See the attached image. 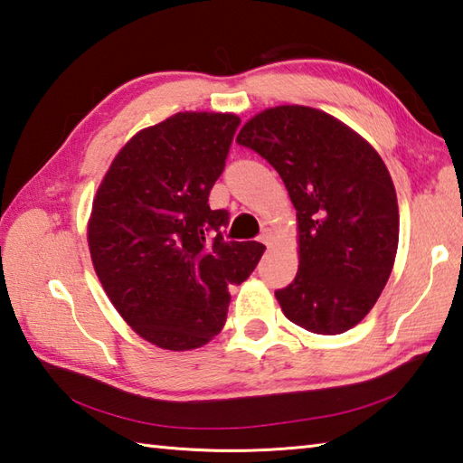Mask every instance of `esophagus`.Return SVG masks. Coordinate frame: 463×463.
<instances>
[{"mask_svg":"<svg viewBox=\"0 0 463 463\" xmlns=\"http://www.w3.org/2000/svg\"><path fill=\"white\" fill-rule=\"evenodd\" d=\"M273 241H275V234L270 232V231H265L260 234V242H265L267 247H270V244H273Z\"/></svg>","mask_w":463,"mask_h":463,"instance_id":"esophagus-1","label":"esophagus"}]
</instances>
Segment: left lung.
Here are the masks:
<instances>
[{
    "label": "left lung",
    "mask_w": 463,
    "mask_h": 463,
    "mask_svg": "<svg viewBox=\"0 0 463 463\" xmlns=\"http://www.w3.org/2000/svg\"><path fill=\"white\" fill-rule=\"evenodd\" d=\"M237 142L279 172L297 211L298 270L275 293L285 317L319 335L355 327L382 295L400 242L385 162L347 124L297 104L255 114Z\"/></svg>",
    "instance_id": "left-lung-1"
}]
</instances>
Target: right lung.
Masks as SVG:
<instances>
[{"instance_id":"right-lung-1","label":"right lung","mask_w":463,"mask_h":463,"mask_svg":"<svg viewBox=\"0 0 463 463\" xmlns=\"http://www.w3.org/2000/svg\"><path fill=\"white\" fill-rule=\"evenodd\" d=\"M241 118L178 112L136 132L98 186L88 221L96 275L114 309L152 345L190 351L224 327L231 285L265 247L226 242V211L208 194L222 175Z\"/></svg>"}]
</instances>
